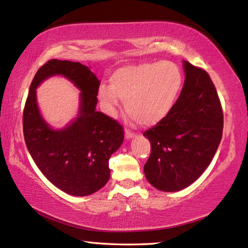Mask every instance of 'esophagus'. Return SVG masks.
<instances>
[{
    "instance_id": "34e87169",
    "label": "esophagus",
    "mask_w": 248,
    "mask_h": 248,
    "mask_svg": "<svg viewBox=\"0 0 248 248\" xmlns=\"http://www.w3.org/2000/svg\"><path fill=\"white\" fill-rule=\"evenodd\" d=\"M124 136H125V138H127V139H131V138H133L134 136H136V133L132 132V131H130V130H128V129H125L124 130Z\"/></svg>"
}]
</instances>
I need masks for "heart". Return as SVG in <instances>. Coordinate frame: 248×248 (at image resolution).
Instances as JSON below:
<instances>
[{
  "label": "heart",
  "mask_w": 248,
  "mask_h": 248,
  "mask_svg": "<svg viewBox=\"0 0 248 248\" xmlns=\"http://www.w3.org/2000/svg\"><path fill=\"white\" fill-rule=\"evenodd\" d=\"M183 83L182 71L171 62L127 65L111 74V85H100L98 96L112 114L121 99L132 119L142 125H153L174 108Z\"/></svg>",
  "instance_id": "1"
}]
</instances>
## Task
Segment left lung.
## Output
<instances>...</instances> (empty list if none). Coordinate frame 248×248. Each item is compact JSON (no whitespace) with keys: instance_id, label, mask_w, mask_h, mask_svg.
I'll return each mask as SVG.
<instances>
[{"instance_id":"1","label":"left lung","mask_w":248,"mask_h":248,"mask_svg":"<svg viewBox=\"0 0 248 248\" xmlns=\"http://www.w3.org/2000/svg\"><path fill=\"white\" fill-rule=\"evenodd\" d=\"M184 87L164 119L143 133L151 142L144 174L153 187L177 191L210 165L223 131V111L215 84L203 69L184 61Z\"/></svg>"}]
</instances>
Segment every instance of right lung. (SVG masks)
Wrapping results in <instances>:
<instances>
[{"label":"right lung","instance_id":"obj_1","mask_svg":"<svg viewBox=\"0 0 248 248\" xmlns=\"http://www.w3.org/2000/svg\"><path fill=\"white\" fill-rule=\"evenodd\" d=\"M62 75L81 91L77 119L54 130L40 115L35 89L46 78ZM99 79L79 62L52 59L33 78L23 112L25 142L36 165L59 189L72 196H89L110 177L109 158L124 141V128L96 111Z\"/></svg>","mask_w":248,"mask_h":248}]
</instances>
